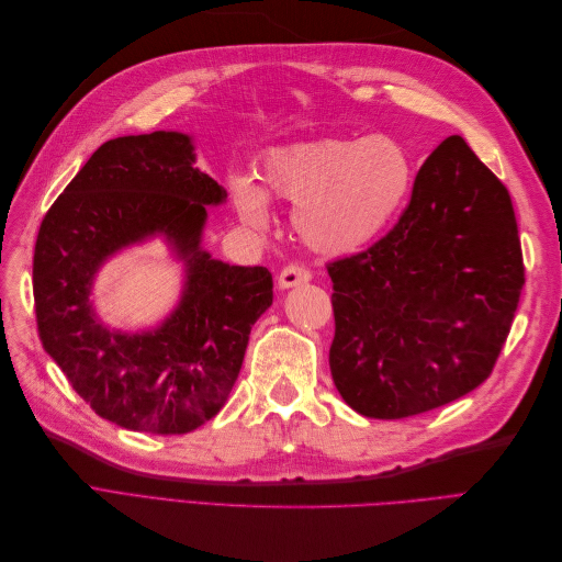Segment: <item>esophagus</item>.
I'll return each instance as SVG.
<instances>
[{"instance_id": "obj_1", "label": "esophagus", "mask_w": 562, "mask_h": 562, "mask_svg": "<svg viewBox=\"0 0 562 562\" xmlns=\"http://www.w3.org/2000/svg\"><path fill=\"white\" fill-rule=\"evenodd\" d=\"M312 274L304 267H297V265H288L285 269H281V274L277 277V283L281 291H288V288H295V285H302V283H310Z\"/></svg>"}]
</instances>
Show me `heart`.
<instances>
[{
  "instance_id": "heart-1",
  "label": "heart",
  "mask_w": 562,
  "mask_h": 562,
  "mask_svg": "<svg viewBox=\"0 0 562 562\" xmlns=\"http://www.w3.org/2000/svg\"><path fill=\"white\" fill-rule=\"evenodd\" d=\"M415 184V161L389 135L321 138L269 151L262 184L234 176L236 215L255 232L271 227L269 196L295 203L302 241L326 255H347L378 241L403 213Z\"/></svg>"
}]
</instances>
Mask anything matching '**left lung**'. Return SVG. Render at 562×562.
Instances as JSON below:
<instances>
[{
  "label": "left lung",
  "mask_w": 562,
  "mask_h": 562,
  "mask_svg": "<svg viewBox=\"0 0 562 562\" xmlns=\"http://www.w3.org/2000/svg\"><path fill=\"white\" fill-rule=\"evenodd\" d=\"M328 274L339 396L370 419L429 413L483 384L512 330L525 283L512 196L450 135L398 225Z\"/></svg>",
  "instance_id": "obj_1"
}]
</instances>
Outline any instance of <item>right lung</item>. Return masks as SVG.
Instances as JSON below:
<instances>
[{"label": "right lung", "mask_w": 562, "mask_h": 562, "mask_svg": "<svg viewBox=\"0 0 562 562\" xmlns=\"http://www.w3.org/2000/svg\"><path fill=\"white\" fill-rule=\"evenodd\" d=\"M225 201L223 184L196 166L194 135L155 131L100 145L44 217L32 265L42 345L116 427L190 434L232 394L274 283L267 267L229 265L203 248L209 206ZM151 240L181 262V297L155 327L114 329L94 307L99 269Z\"/></svg>", "instance_id": "obj_1"}]
</instances>
